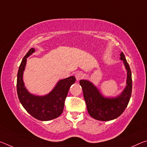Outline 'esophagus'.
Wrapping results in <instances>:
<instances>
[{
	"label": "esophagus",
	"mask_w": 147,
	"mask_h": 147,
	"mask_svg": "<svg viewBox=\"0 0 147 147\" xmlns=\"http://www.w3.org/2000/svg\"><path fill=\"white\" fill-rule=\"evenodd\" d=\"M75 77L77 80H80L84 78V74L81 72H77L75 74Z\"/></svg>",
	"instance_id": "34e87169"
}]
</instances>
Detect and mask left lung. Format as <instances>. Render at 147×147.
Returning a JSON list of instances; mask_svg holds the SVG:
<instances>
[{
  "label": "left lung",
  "instance_id": "obj_1",
  "mask_svg": "<svg viewBox=\"0 0 147 147\" xmlns=\"http://www.w3.org/2000/svg\"><path fill=\"white\" fill-rule=\"evenodd\" d=\"M120 56L127 71V78L125 88L116 97H104L91 82L85 80H80L88 113L91 117L96 120L108 121L117 118L125 110L130 101L132 89L131 73L123 53H121Z\"/></svg>",
  "mask_w": 147,
  "mask_h": 147
}]
</instances>
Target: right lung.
<instances>
[{
    "label": "right lung",
    "instance_id": "1",
    "mask_svg": "<svg viewBox=\"0 0 147 147\" xmlns=\"http://www.w3.org/2000/svg\"><path fill=\"white\" fill-rule=\"evenodd\" d=\"M35 52L32 48L22 59L17 80V91L20 102L27 112L39 121H47L56 119L63 112L64 103L71 86L76 82L75 77L72 76L57 83L49 94L37 96L29 93L23 82V71L25 69L26 58Z\"/></svg>",
    "mask_w": 147,
    "mask_h": 147
}]
</instances>
